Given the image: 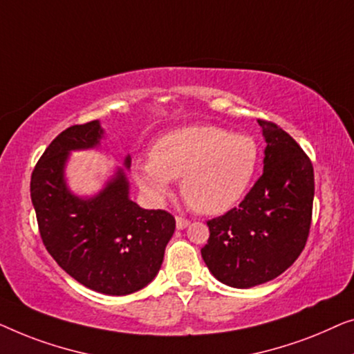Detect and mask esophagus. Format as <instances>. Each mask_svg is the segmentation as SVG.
<instances>
[{
	"mask_svg": "<svg viewBox=\"0 0 354 354\" xmlns=\"http://www.w3.org/2000/svg\"><path fill=\"white\" fill-rule=\"evenodd\" d=\"M189 226V220H186V218H181V216H176V229H186Z\"/></svg>",
	"mask_w": 354,
	"mask_h": 354,
	"instance_id": "1",
	"label": "esophagus"
}]
</instances>
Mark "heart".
<instances>
[{
	"label": "heart",
	"instance_id": "obj_1",
	"mask_svg": "<svg viewBox=\"0 0 354 354\" xmlns=\"http://www.w3.org/2000/svg\"><path fill=\"white\" fill-rule=\"evenodd\" d=\"M151 157L133 167V176L153 203L165 201L173 179L181 178V192L189 205L207 215H220L250 191L260 147L247 134L215 125H191L157 139Z\"/></svg>",
	"mask_w": 354,
	"mask_h": 354
}]
</instances>
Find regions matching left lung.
Here are the masks:
<instances>
[{
  "label": "left lung",
  "mask_w": 354,
  "mask_h": 354,
  "mask_svg": "<svg viewBox=\"0 0 354 354\" xmlns=\"http://www.w3.org/2000/svg\"><path fill=\"white\" fill-rule=\"evenodd\" d=\"M265 138L263 175L237 208L207 223L202 258L218 281L252 288L272 281L293 265L311 225L315 173L290 134L258 122Z\"/></svg>",
  "instance_id": "left-lung-1"
}]
</instances>
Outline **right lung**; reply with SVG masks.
Instances as JSON below:
<instances>
[{
  "instance_id": "obj_1",
  "label": "right lung",
  "mask_w": 354,
  "mask_h": 354,
  "mask_svg": "<svg viewBox=\"0 0 354 354\" xmlns=\"http://www.w3.org/2000/svg\"><path fill=\"white\" fill-rule=\"evenodd\" d=\"M104 138L99 120L62 131L35 167L30 196L57 265L94 292L129 295L158 274L176 223L165 210H147L129 198V153L96 194L72 191L66 175L71 153L101 147Z\"/></svg>"
}]
</instances>
